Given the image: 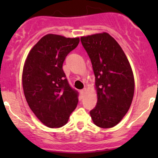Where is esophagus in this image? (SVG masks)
I'll use <instances>...</instances> for the list:
<instances>
[{"mask_svg": "<svg viewBox=\"0 0 158 158\" xmlns=\"http://www.w3.org/2000/svg\"><path fill=\"white\" fill-rule=\"evenodd\" d=\"M85 91H86V89H82V90L80 91V94H81V95H82V96H83V95H85Z\"/></svg>", "mask_w": 158, "mask_h": 158, "instance_id": "34e87169", "label": "esophagus"}]
</instances>
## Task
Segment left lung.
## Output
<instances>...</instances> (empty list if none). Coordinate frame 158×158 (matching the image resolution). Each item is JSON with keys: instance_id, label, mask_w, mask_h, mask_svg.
Returning <instances> with one entry per match:
<instances>
[{"instance_id": "8db88e82", "label": "left lung", "mask_w": 158, "mask_h": 158, "mask_svg": "<svg viewBox=\"0 0 158 158\" xmlns=\"http://www.w3.org/2000/svg\"><path fill=\"white\" fill-rule=\"evenodd\" d=\"M95 76L97 105L90 115L102 128L115 126L128 112L135 92V79L126 55L108 33L81 37Z\"/></svg>"}]
</instances>
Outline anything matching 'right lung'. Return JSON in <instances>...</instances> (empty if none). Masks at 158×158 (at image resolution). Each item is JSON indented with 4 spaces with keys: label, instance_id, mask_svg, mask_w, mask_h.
<instances>
[{
    "label": "right lung",
    "instance_id": "obj_1",
    "mask_svg": "<svg viewBox=\"0 0 158 158\" xmlns=\"http://www.w3.org/2000/svg\"><path fill=\"white\" fill-rule=\"evenodd\" d=\"M79 43V37L49 33L33 46L25 60L22 74L25 98L36 118L49 128L66 125L77 106L78 92L69 86L63 63Z\"/></svg>",
    "mask_w": 158,
    "mask_h": 158
}]
</instances>
